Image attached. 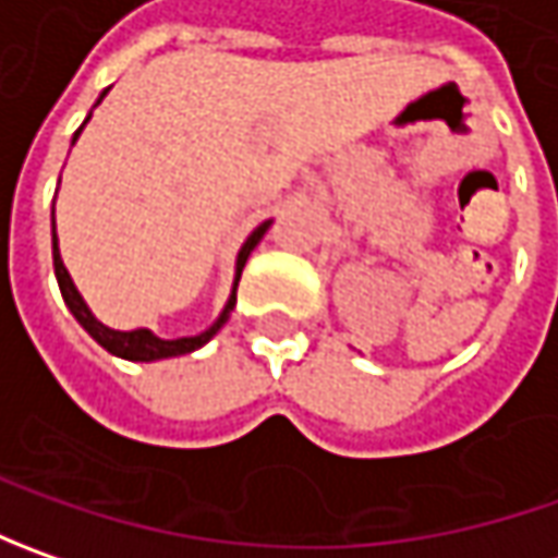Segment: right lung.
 <instances>
[{"instance_id": "right-lung-1", "label": "right lung", "mask_w": 558, "mask_h": 558, "mask_svg": "<svg viewBox=\"0 0 558 558\" xmlns=\"http://www.w3.org/2000/svg\"><path fill=\"white\" fill-rule=\"evenodd\" d=\"M108 96V89L98 96V101ZM96 101V105H98ZM93 118V114H89ZM89 118L83 120V126L89 123ZM83 126L74 133L76 136L83 133ZM272 220L267 223H260L251 235H247V242L239 251V257H235V282H232V294H229V301H226L223 313L217 316V323L210 326V329H204L202 335H192V338H158L155 332H148V329H133V332H118V329H108L105 323H98L93 311L86 307V301L80 298V291H76L74 279H71V272L64 267V260H61V251H58V235H54V210H52V264H54V279H58V289H61V298H64V304H68V311L74 313L76 323L86 329V332L96 338L98 344L108 351V354L123 356V360H136V363H151V360H167V356H180V354H192V351H198L202 344H207L214 335L220 332V326H223L226 319H229V313L235 307V289H239V279H242V267H245V260L251 257V251L257 247V242L264 239V232L269 229Z\"/></svg>"}]
</instances>
